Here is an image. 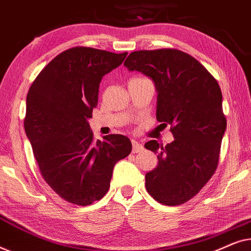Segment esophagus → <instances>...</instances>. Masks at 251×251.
Masks as SVG:
<instances>
[{"label":"esophagus","mask_w":251,"mask_h":251,"mask_svg":"<svg viewBox=\"0 0 251 251\" xmlns=\"http://www.w3.org/2000/svg\"><path fill=\"white\" fill-rule=\"evenodd\" d=\"M144 150V146L142 144L137 142V140H132V153H138V152H142Z\"/></svg>","instance_id":"obj_1"}]
</instances>
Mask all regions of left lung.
<instances>
[{
  "label": "left lung",
  "instance_id": "left-lung-1",
  "mask_svg": "<svg viewBox=\"0 0 251 251\" xmlns=\"http://www.w3.org/2000/svg\"><path fill=\"white\" fill-rule=\"evenodd\" d=\"M125 66L152 78L156 119L171 126L175 138L166 146L156 140L145 144L159 160L146 174V190L162 204L185 203L208 183L218 164L226 130L218 82L195 58L176 49L135 51Z\"/></svg>",
  "mask_w": 251,
  "mask_h": 251
}]
</instances>
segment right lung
Returning <instances> with one entry per match:
<instances>
[{
  "mask_svg": "<svg viewBox=\"0 0 251 251\" xmlns=\"http://www.w3.org/2000/svg\"><path fill=\"white\" fill-rule=\"evenodd\" d=\"M128 52L76 47L53 58L26 98V136L48 185L64 200L88 205L107 193L113 168L132 150L128 137L95 140L89 125L99 83Z\"/></svg>",
  "mask_w": 251,
  "mask_h": 251,
  "instance_id": "add662e5",
  "label": "right lung"
}]
</instances>
